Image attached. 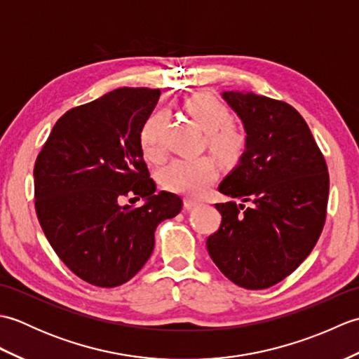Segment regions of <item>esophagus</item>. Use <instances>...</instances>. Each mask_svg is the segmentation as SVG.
Masks as SVG:
<instances>
[{
    "label": "esophagus",
    "mask_w": 359,
    "mask_h": 359,
    "mask_svg": "<svg viewBox=\"0 0 359 359\" xmlns=\"http://www.w3.org/2000/svg\"><path fill=\"white\" fill-rule=\"evenodd\" d=\"M197 205H201V201H197V199H189V197H187V199L184 201V207H185V210H191V208L197 207Z\"/></svg>",
    "instance_id": "obj_1"
}]
</instances>
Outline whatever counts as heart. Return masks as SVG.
<instances>
[{
    "label": "heart",
    "instance_id": "obj_1",
    "mask_svg": "<svg viewBox=\"0 0 359 359\" xmlns=\"http://www.w3.org/2000/svg\"><path fill=\"white\" fill-rule=\"evenodd\" d=\"M185 109L205 133V144L220 163L236 165L247 148V137L231 121V112L224 103L210 95H196L185 103ZM163 114L149 116L140 128L142 154L151 162L163 157ZM217 168L211 157L175 158L163 168L160 179L166 189L188 196H202L215 184Z\"/></svg>",
    "mask_w": 359,
    "mask_h": 359
}]
</instances>
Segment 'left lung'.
I'll list each match as a JSON object with an SVG mask.
<instances>
[{
	"label": "left lung",
	"mask_w": 359,
	"mask_h": 359,
	"mask_svg": "<svg viewBox=\"0 0 359 359\" xmlns=\"http://www.w3.org/2000/svg\"><path fill=\"white\" fill-rule=\"evenodd\" d=\"M222 97L242 120L247 148L219 191L242 203L215 205L222 222L207 248L236 285L269 288L292 274L316 245L327 216L329 171L293 106L238 90Z\"/></svg>",
	"instance_id": "left-lung-1"
}]
</instances>
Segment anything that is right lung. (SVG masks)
<instances>
[{"label":"right lung","mask_w":359,"mask_h":359,"mask_svg":"<svg viewBox=\"0 0 359 359\" xmlns=\"http://www.w3.org/2000/svg\"><path fill=\"white\" fill-rule=\"evenodd\" d=\"M158 97V89L118 88L72 108L36 157L40 225L67 269L93 285L112 288L134 278L154 250L157 225L182 210L179 196L156 194L139 144ZM126 196L145 203L123 205Z\"/></svg>","instance_id":"1"}]
</instances>
